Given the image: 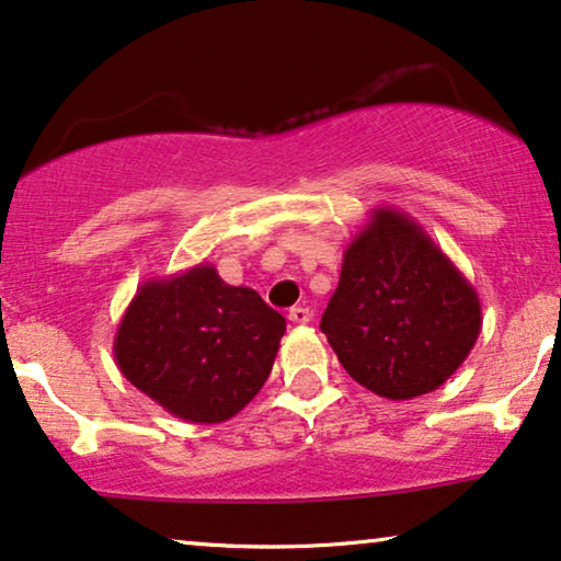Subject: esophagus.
Wrapping results in <instances>:
<instances>
[{"mask_svg": "<svg viewBox=\"0 0 561 561\" xmlns=\"http://www.w3.org/2000/svg\"><path fill=\"white\" fill-rule=\"evenodd\" d=\"M289 320L297 322V325H307L312 320V312L307 307H291L289 310Z\"/></svg>", "mask_w": 561, "mask_h": 561, "instance_id": "esophagus-1", "label": "esophagus"}]
</instances>
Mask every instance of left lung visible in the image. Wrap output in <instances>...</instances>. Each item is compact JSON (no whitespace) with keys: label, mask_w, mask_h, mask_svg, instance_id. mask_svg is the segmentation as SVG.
Listing matches in <instances>:
<instances>
[{"label":"left lung","mask_w":561,"mask_h":561,"mask_svg":"<svg viewBox=\"0 0 561 561\" xmlns=\"http://www.w3.org/2000/svg\"><path fill=\"white\" fill-rule=\"evenodd\" d=\"M480 325L472 284L412 216L381 205L345 249L320 330L360 386L404 401L439 389Z\"/></svg>","instance_id":"left-lung-1"}]
</instances>
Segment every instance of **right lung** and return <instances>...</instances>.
I'll return each mask as SVG.
<instances>
[{"instance_id":"obj_1","label":"right lung","mask_w":561,"mask_h":561,"mask_svg":"<svg viewBox=\"0 0 561 561\" xmlns=\"http://www.w3.org/2000/svg\"><path fill=\"white\" fill-rule=\"evenodd\" d=\"M287 320L254 289L231 287L213 264L149 279L116 328L126 381L195 424L239 414L272 374Z\"/></svg>"}]
</instances>
